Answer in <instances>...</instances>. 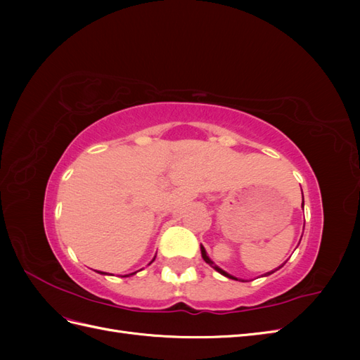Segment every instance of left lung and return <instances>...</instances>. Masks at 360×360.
Here are the masks:
<instances>
[{
    "mask_svg": "<svg viewBox=\"0 0 360 360\" xmlns=\"http://www.w3.org/2000/svg\"><path fill=\"white\" fill-rule=\"evenodd\" d=\"M302 207H303V202H302ZM201 255H202V258H204V261H205V263H209V264H210V266H212V267H213L214 270H217V271H219V274H221V275H224V276H226V278H230V279H236V281H238L237 278H234V276H231V275H228V274H226V271H224V270H222L221 267H217V266H216V264L213 263V261H212V259H210L209 257H207V254H205V249H204L202 246H201ZM274 271H275V270H274ZM274 271H269V274H266V276H267V275H271V274H274Z\"/></svg>",
    "mask_w": 360,
    "mask_h": 360,
    "instance_id": "left-lung-1",
    "label": "left lung"
}]
</instances>
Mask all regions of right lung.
<instances>
[{"label":"right lung","instance_id":"right-lung-1","mask_svg":"<svg viewBox=\"0 0 360 360\" xmlns=\"http://www.w3.org/2000/svg\"><path fill=\"white\" fill-rule=\"evenodd\" d=\"M153 261H155V258H153ZM99 274H103V275H106L105 271H99ZM130 275H134V274H130ZM130 275H126V276H130Z\"/></svg>","mask_w":360,"mask_h":360}]
</instances>
